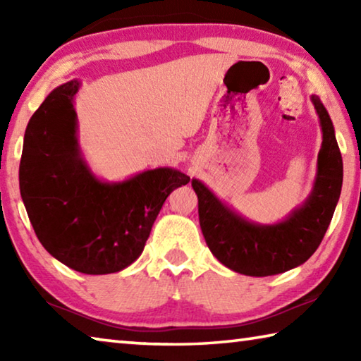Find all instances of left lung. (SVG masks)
<instances>
[{
  "mask_svg": "<svg viewBox=\"0 0 361 361\" xmlns=\"http://www.w3.org/2000/svg\"><path fill=\"white\" fill-rule=\"evenodd\" d=\"M312 103L323 132L314 189L283 221L271 226L247 221L228 209L204 183L192 180L207 245L232 271L266 277L301 266L319 248L331 223L342 188V157L326 108L317 95H312Z\"/></svg>",
  "mask_w": 361,
  "mask_h": 361,
  "instance_id": "left-lung-1",
  "label": "left lung"
}]
</instances>
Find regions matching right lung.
Returning a JSON list of instances; mask_svg holds the SVG:
<instances>
[{
	"label": "right lung",
	"mask_w": 361,
	"mask_h": 361,
	"mask_svg": "<svg viewBox=\"0 0 361 361\" xmlns=\"http://www.w3.org/2000/svg\"><path fill=\"white\" fill-rule=\"evenodd\" d=\"M79 85L76 79L59 85L30 119L20 194L42 247L78 272L102 276L142 255L169 194L189 176L164 167L122 183L95 178L78 146L73 99Z\"/></svg>",
	"instance_id": "obj_1"
}]
</instances>
